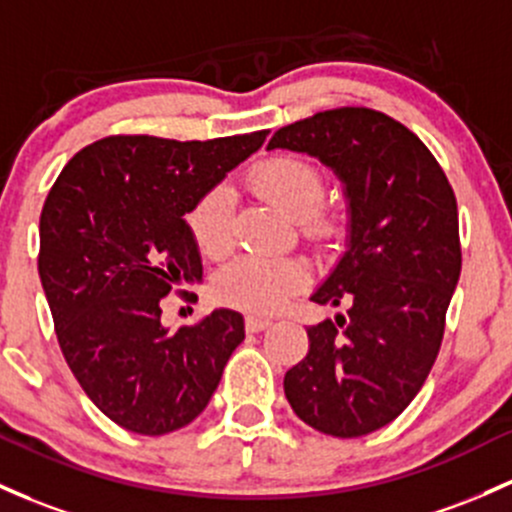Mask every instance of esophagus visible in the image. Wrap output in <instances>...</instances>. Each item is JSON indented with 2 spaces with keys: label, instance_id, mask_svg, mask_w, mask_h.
Wrapping results in <instances>:
<instances>
[{
  "label": "esophagus",
  "instance_id": "esophagus-1",
  "mask_svg": "<svg viewBox=\"0 0 512 512\" xmlns=\"http://www.w3.org/2000/svg\"><path fill=\"white\" fill-rule=\"evenodd\" d=\"M272 325V320L269 318H260V316H247L245 318V330L247 333H260V330H265Z\"/></svg>",
  "mask_w": 512,
  "mask_h": 512
}]
</instances>
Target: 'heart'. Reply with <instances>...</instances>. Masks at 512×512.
Returning <instances> with one entry per match:
<instances>
[{
  "mask_svg": "<svg viewBox=\"0 0 512 512\" xmlns=\"http://www.w3.org/2000/svg\"><path fill=\"white\" fill-rule=\"evenodd\" d=\"M252 189L262 199L296 218L311 240H325L338 230L333 213L323 211L325 179L316 165L296 155H274L252 170ZM196 247L221 257L235 240V196L221 184L201 196L187 216ZM308 272L291 257L245 255L223 269L216 279L218 299L250 313H274L289 296L303 289Z\"/></svg>",
  "mask_w": 512,
  "mask_h": 512,
  "instance_id": "obj_1",
  "label": "heart"
}]
</instances>
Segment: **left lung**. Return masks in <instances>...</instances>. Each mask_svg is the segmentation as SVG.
I'll return each mask as SVG.
<instances>
[{
	"mask_svg": "<svg viewBox=\"0 0 512 512\" xmlns=\"http://www.w3.org/2000/svg\"><path fill=\"white\" fill-rule=\"evenodd\" d=\"M318 157L345 184L350 243L311 301L350 303L311 325L308 355L284 376L313 430L362 437L406 411L428 379L462 272L452 184L425 143L367 106L318 111L267 145Z\"/></svg>",
	"mask_w": 512,
	"mask_h": 512,
	"instance_id": "obj_1",
	"label": "left lung"
}]
</instances>
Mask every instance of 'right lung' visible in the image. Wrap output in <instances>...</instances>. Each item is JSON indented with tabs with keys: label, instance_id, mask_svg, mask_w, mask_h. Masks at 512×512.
Returning <instances> with one entry per match:
<instances>
[{
	"label": "right lung",
	"instance_id": "1",
	"mask_svg": "<svg viewBox=\"0 0 512 512\" xmlns=\"http://www.w3.org/2000/svg\"><path fill=\"white\" fill-rule=\"evenodd\" d=\"M267 133L101 138L48 192L38 274L55 335L84 393L121 428L155 437L192 423L245 340L243 316L228 308L170 333L160 299L201 279L184 213Z\"/></svg>",
	"mask_w": 512,
	"mask_h": 512
}]
</instances>
